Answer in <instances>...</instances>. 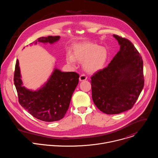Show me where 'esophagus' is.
Listing matches in <instances>:
<instances>
[{
  "label": "esophagus",
  "instance_id": "obj_1",
  "mask_svg": "<svg viewBox=\"0 0 158 158\" xmlns=\"http://www.w3.org/2000/svg\"><path fill=\"white\" fill-rule=\"evenodd\" d=\"M87 76L85 74H81L79 77V81H85L87 79Z\"/></svg>",
  "mask_w": 158,
  "mask_h": 158
}]
</instances>
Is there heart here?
Instances as JSON below:
<instances>
[{"mask_svg": "<svg viewBox=\"0 0 158 158\" xmlns=\"http://www.w3.org/2000/svg\"><path fill=\"white\" fill-rule=\"evenodd\" d=\"M109 54L107 49L98 44L85 42L77 44L73 48V55L70 52L66 56L67 62L74 64L76 60L84 62V68L87 73H93L102 69L106 64Z\"/></svg>", "mask_w": 158, "mask_h": 158, "instance_id": "1", "label": "heart"}]
</instances>
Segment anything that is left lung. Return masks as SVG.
I'll use <instances>...</instances> for the list:
<instances>
[{
	"mask_svg": "<svg viewBox=\"0 0 158 158\" xmlns=\"http://www.w3.org/2000/svg\"><path fill=\"white\" fill-rule=\"evenodd\" d=\"M120 46L107 67L91 77L92 98L96 107L107 114L131 109L144 87L143 61L131 41L117 35Z\"/></svg>",
	"mask_w": 158,
	"mask_h": 158,
	"instance_id": "left-lung-1",
	"label": "left lung"
}]
</instances>
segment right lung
Listing matches in <instances>:
<instances>
[{
	"mask_svg": "<svg viewBox=\"0 0 158 158\" xmlns=\"http://www.w3.org/2000/svg\"><path fill=\"white\" fill-rule=\"evenodd\" d=\"M60 36L42 37L38 42L52 44ZM79 75L75 72H62L54 68L44 85L35 91L23 86L19 60L15 67L14 81L20 104L34 118L45 121L54 122L62 119L69 108L73 94L79 83Z\"/></svg>",
	"mask_w": 158,
	"mask_h": 158,
	"instance_id": "obj_1",
	"label": "right lung"
}]
</instances>
